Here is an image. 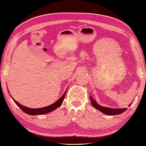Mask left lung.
I'll list each match as a JSON object with an SVG mask.
<instances>
[{"instance_id": "1", "label": "left lung", "mask_w": 146, "mask_h": 146, "mask_svg": "<svg viewBox=\"0 0 146 146\" xmlns=\"http://www.w3.org/2000/svg\"><path fill=\"white\" fill-rule=\"evenodd\" d=\"M90 100H91V103L92 105H93L94 108H96V109H98V110L101 111V112L104 113L106 115H117V114H121L122 112H125L127 110V108H109V107H105V106H102L101 105H99V104L96 102V100L92 98L91 96H90ZM132 103L129 105V106H130Z\"/></svg>"}]
</instances>
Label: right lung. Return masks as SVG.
Masks as SVG:
<instances>
[{"mask_svg": "<svg viewBox=\"0 0 146 146\" xmlns=\"http://www.w3.org/2000/svg\"><path fill=\"white\" fill-rule=\"evenodd\" d=\"M9 92V91H8ZM67 90H66L65 93L62 95V96L58 100H57L56 102L54 103L52 105L49 106H45V107L43 108H28L27 106H25L22 105H21L17 101H16L14 99H13L12 97L11 98L13 99V100L15 103L16 105H17L21 109L23 112L26 113V114H30V115H42L45 114H47L48 112H52V111L56 110L57 108H58L59 106H60L62 103H63V101L65 98V95H66Z\"/></svg>", "mask_w": 146, "mask_h": 146, "instance_id": "obj_1", "label": "right lung"}]
</instances>
